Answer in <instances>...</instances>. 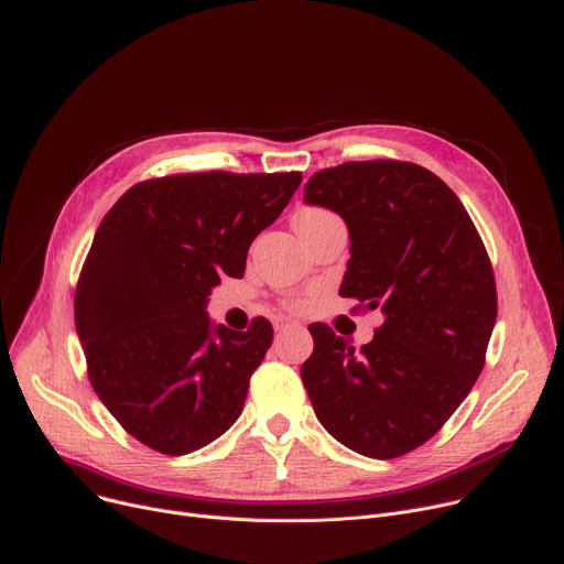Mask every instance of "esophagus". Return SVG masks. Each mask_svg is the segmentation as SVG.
<instances>
[{"instance_id":"34e87169","label":"esophagus","mask_w":564,"mask_h":564,"mask_svg":"<svg viewBox=\"0 0 564 564\" xmlns=\"http://www.w3.org/2000/svg\"><path fill=\"white\" fill-rule=\"evenodd\" d=\"M294 326H296L294 322H283V319H281V322L276 324V330H279V333H285V330H290V328H294Z\"/></svg>"}]
</instances>
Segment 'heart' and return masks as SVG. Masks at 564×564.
Wrapping results in <instances>:
<instances>
[{
    "instance_id": "1",
    "label": "heart",
    "mask_w": 564,
    "mask_h": 564,
    "mask_svg": "<svg viewBox=\"0 0 564 564\" xmlns=\"http://www.w3.org/2000/svg\"><path fill=\"white\" fill-rule=\"evenodd\" d=\"M333 214L326 212V209H317V207H308V209H301L296 216H294V229L296 227H303V225H313L317 220H324V218H330ZM292 308H301V301H294Z\"/></svg>"
}]
</instances>
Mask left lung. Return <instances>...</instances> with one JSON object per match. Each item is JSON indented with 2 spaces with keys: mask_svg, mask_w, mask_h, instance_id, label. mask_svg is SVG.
Segmentation results:
<instances>
[{
  "mask_svg": "<svg viewBox=\"0 0 564 564\" xmlns=\"http://www.w3.org/2000/svg\"><path fill=\"white\" fill-rule=\"evenodd\" d=\"M303 202L341 216L350 259L339 288L384 315L360 350L328 326L301 380L326 432L371 458L430 441L477 382L497 319L486 247L454 191L393 160L315 173Z\"/></svg>",
  "mask_w": 564,
  "mask_h": 564,
  "instance_id": "8db88e82",
  "label": "left lung"
}]
</instances>
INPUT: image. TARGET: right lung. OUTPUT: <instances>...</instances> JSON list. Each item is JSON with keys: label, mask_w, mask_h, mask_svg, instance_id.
Returning <instances> with one entry per match:
<instances>
[{"label": "right lung", "mask_w": 564, "mask_h": 564, "mask_svg": "<svg viewBox=\"0 0 564 564\" xmlns=\"http://www.w3.org/2000/svg\"><path fill=\"white\" fill-rule=\"evenodd\" d=\"M301 173L225 171L148 180L98 225L74 317L94 391L143 445L182 456L240 416L272 324L214 326L207 301L242 279L251 240L288 207Z\"/></svg>", "instance_id": "add662e5"}]
</instances>
